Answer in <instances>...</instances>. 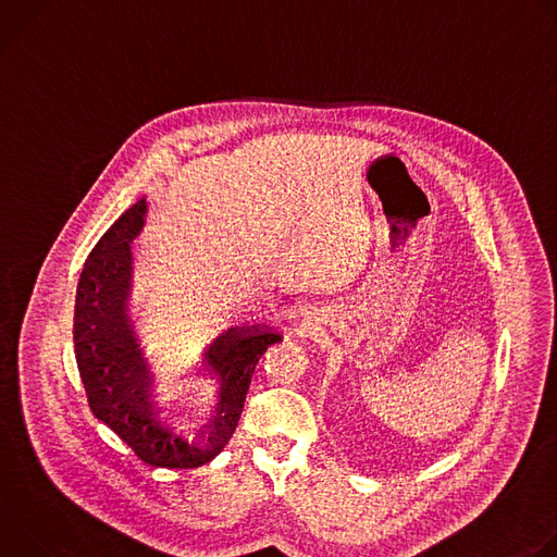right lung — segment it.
Returning a JSON list of instances; mask_svg holds the SVG:
<instances>
[{"label": "right lung", "instance_id": "obj_1", "mask_svg": "<svg viewBox=\"0 0 557 557\" xmlns=\"http://www.w3.org/2000/svg\"><path fill=\"white\" fill-rule=\"evenodd\" d=\"M147 215L145 196L125 209L88 256L74 299V357L92 414L153 467L194 469L222 451L240 421L260 355L277 331H228L207 350L209 372L220 381L213 423L185 434L172 412L151 399L149 359L127 308L132 280L129 243Z\"/></svg>", "mask_w": 557, "mask_h": 557}]
</instances>
